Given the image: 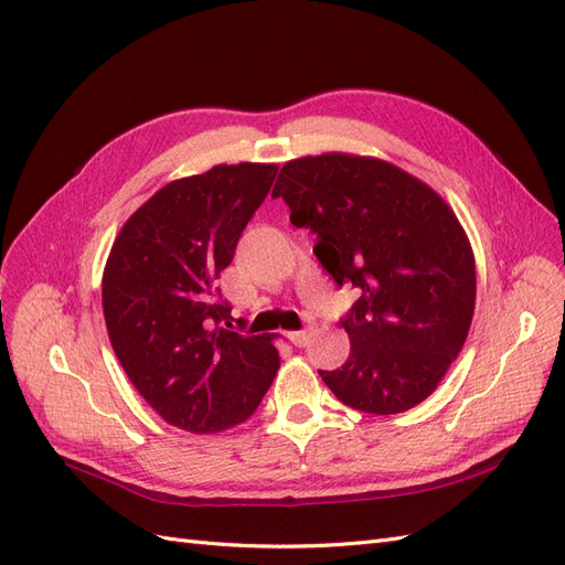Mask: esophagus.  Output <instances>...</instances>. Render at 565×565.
I'll list each match as a JSON object with an SVG mask.
<instances>
[{
	"label": "esophagus",
	"instance_id": "1",
	"mask_svg": "<svg viewBox=\"0 0 565 565\" xmlns=\"http://www.w3.org/2000/svg\"><path fill=\"white\" fill-rule=\"evenodd\" d=\"M289 339L295 341V347H299V349H303V347H309V341H311V332H289Z\"/></svg>",
	"mask_w": 565,
	"mask_h": 565
}]
</instances>
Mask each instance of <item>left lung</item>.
<instances>
[{
    "instance_id": "1",
    "label": "left lung",
    "mask_w": 565,
    "mask_h": 565,
    "mask_svg": "<svg viewBox=\"0 0 565 565\" xmlns=\"http://www.w3.org/2000/svg\"><path fill=\"white\" fill-rule=\"evenodd\" d=\"M273 195L297 228L318 235L322 268L361 289L344 320L349 361L320 370L322 382L370 415L429 398L465 347L476 306L473 249L450 204L405 169L351 152L285 162Z\"/></svg>"
}]
</instances>
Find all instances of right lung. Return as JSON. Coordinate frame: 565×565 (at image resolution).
<instances>
[{"label": "right lung", "mask_w": 565, "mask_h": 565, "mask_svg": "<svg viewBox=\"0 0 565 565\" xmlns=\"http://www.w3.org/2000/svg\"><path fill=\"white\" fill-rule=\"evenodd\" d=\"M278 164H214L169 181L119 228L104 268V316L134 388L172 426L226 431L259 407L280 367L273 339L221 328L214 280L268 195Z\"/></svg>", "instance_id": "add662e5"}]
</instances>
